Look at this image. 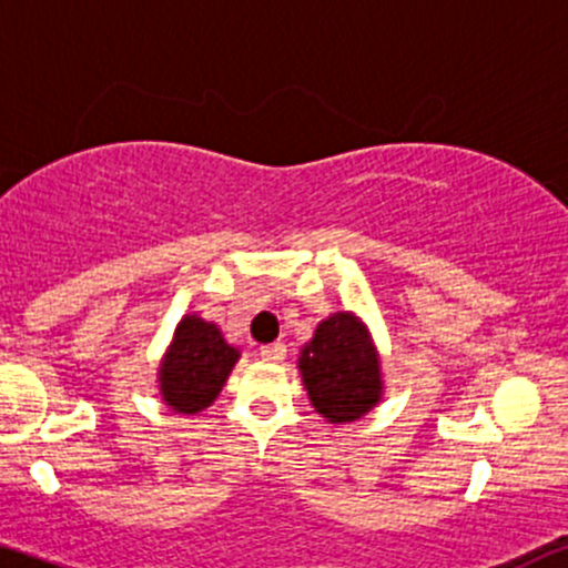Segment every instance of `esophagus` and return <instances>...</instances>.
<instances>
[{"mask_svg":"<svg viewBox=\"0 0 568 568\" xmlns=\"http://www.w3.org/2000/svg\"><path fill=\"white\" fill-rule=\"evenodd\" d=\"M261 358L270 361V364H280L285 358V345L283 342H272V345L261 347Z\"/></svg>","mask_w":568,"mask_h":568,"instance_id":"obj_1","label":"esophagus"}]
</instances>
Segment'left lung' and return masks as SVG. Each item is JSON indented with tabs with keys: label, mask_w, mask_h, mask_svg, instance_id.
<instances>
[{
	"label": "left lung",
	"mask_w": 568,
	"mask_h": 568,
	"mask_svg": "<svg viewBox=\"0 0 568 568\" xmlns=\"http://www.w3.org/2000/svg\"><path fill=\"white\" fill-rule=\"evenodd\" d=\"M304 388L315 413L328 423H353L383 398V372L369 328L353 313L317 323L298 355Z\"/></svg>",
	"instance_id": "1"
}]
</instances>
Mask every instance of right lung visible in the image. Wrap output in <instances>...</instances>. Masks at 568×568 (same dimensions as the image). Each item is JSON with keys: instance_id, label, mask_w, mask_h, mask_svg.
<instances>
[{"instance_id": "1", "label": "right lung", "mask_w": 568, "mask_h": 568, "mask_svg": "<svg viewBox=\"0 0 568 568\" xmlns=\"http://www.w3.org/2000/svg\"><path fill=\"white\" fill-rule=\"evenodd\" d=\"M240 351L223 339L215 323L185 315L159 369V390L166 407L180 415H196L215 402L234 369Z\"/></svg>"}]
</instances>
